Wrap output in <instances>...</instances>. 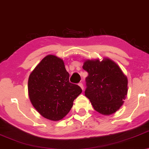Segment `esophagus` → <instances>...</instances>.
<instances>
[{"label":"esophagus","instance_id":"esophagus-1","mask_svg":"<svg viewBox=\"0 0 149 149\" xmlns=\"http://www.w3.org/2000/svg\"><path fill=\"white\" fill-rule=\"evenodd\" d=\"M79 87H80L83 90V88H84V87H83V83H79Z\"/></svg>","mask_w":149,"mask_h":149}]
</instances>
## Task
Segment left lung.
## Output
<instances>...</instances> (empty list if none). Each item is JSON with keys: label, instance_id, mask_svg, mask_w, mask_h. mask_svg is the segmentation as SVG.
<instances>
[{"label": "left lung", "instance_id": "obj_1", "mask_svg": "<svg viewBox=\"0 0 149 149\" xmlns=\"http://www.w3.org/2000/svg\"><path fill=\"white\" fill-rule=\"evenodd\" d=\"M83 68L88 72L85 95L93 109L104 115L119 110L127 94V78L111 59L85 60Z\"/></svg>", "mask_w": 149, "mask_h": 149}]
</instances>
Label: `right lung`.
Instances as JSON below:
<instances>
[{
  "mask_svg": "<svg viewBox=\"0 0 149 149\" xmlns=\"http://www.w3.org/2000/svg\"><path fill=\"white\" fill-rule=\"evenodd\" d=\"M69 77L64 61L54 55L45 57L30 73V100L43 117L55 121L62 119L82 92L79 85L69 82Z\"/></svg>",
  "mask_w": 149,
  "mask_h": 149,
  "instance_id": "right-lung-1",
  "label": "right lung"
}]
</instances>
